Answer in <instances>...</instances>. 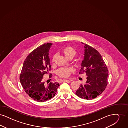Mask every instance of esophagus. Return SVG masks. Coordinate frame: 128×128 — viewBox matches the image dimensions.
Masks as SVG:
<instances>
[{
    "label": "esophagus",
    "mask_w": 128,
    "mask_h": 128,
    "mask_svg": "<svg viewBox=\"0 0 128 128\" xmlns=\"http://www.w3.org/2000/svg\"><path fill=\"white\" fill-rule=\"evenodd\" d=\"M64 82H67L68 83H69L71 82V81L69 80H66V79H64Z\"/></svg>",
    "instance_id": "esophagus-1"
}]
</instances>
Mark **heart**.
Returning a JSON list of instances; mask_svg holds the SVG:
<instances>
[{
  "label": "heart",
  "mask_w": 128,
  "mask_h": 128,
  "mask_svg": "<svg viewBox=\"0 0 128 128\" xmlns=\"http://www.w3.org/2000/svg\"><path fill=\"white\" fill-rule=\"evenodd\" d=\"M62 52L67 58H68L71 56H74L76 54L75 50L73 48L70 47H66L65 48H64L62 50ZM55 57L56 55L52 57L53 61H54ZM72 71V69L71 68H61L58 70L57 74L61 77L67 78L70 75Z\"/></svg>",
  "instance_id": "obj_1"
}]
</instances>
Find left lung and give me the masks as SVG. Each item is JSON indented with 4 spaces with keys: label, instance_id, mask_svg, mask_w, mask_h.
I'll list each match as a JSON object with an SVG mask.
<instances>
[{
    "label": "left lung",
    "instance_id": "left-lung-1",
    "mask_svg": "<svg viewBox=\"0 0 128 128\" xmlns=\"http://www.w3.org/2000/svg\"><path fill=\"white\" fill-rule=\"evenodd\" d=\"M84 45V59L79 74L86 73V81L81 84L76 92L81 98L92 100L100 95L108 84V71L102 56L99 52L86 44Z\"/></svg>",
    "mask_w": 128,
    "mask_h": 128
}]
</instances>
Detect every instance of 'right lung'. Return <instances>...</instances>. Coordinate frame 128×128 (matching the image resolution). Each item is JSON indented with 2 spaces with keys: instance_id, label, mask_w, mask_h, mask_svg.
I'll use <instances>...</instances> for the list:
<instances>
[{
  "instance_id": "right-lung-1",
  "label": "right lung",
  "mask_w": 128,
  "mask_h": 128,
  "mask_svg": "<svg viewBox=\"0 0 128 128\" xmlns=\"http://www.w3.org/2000/svg\"><path fill=\"white\" fill-rule=\"evenodd\" d=\"M52 45L51 43L44 44L31 52L23 62L20 76L25 92L40 102L52 98L60 86L57 82L46 84L44 81V76L50 70L49 52Z\"/></svg>"
}]
</instances>
